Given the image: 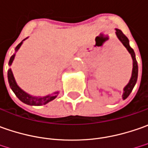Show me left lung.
<instances>
[{
	"mask_svg": "<svg viewBox=\"0 0 148 148\" xmlns=\"http://www.w3.org/2000/svg\"><path fill=\"white\" fill-rule=\"evenodd\" d=\"M115 34L117 36L118 39L120 40V42H122V44L125 46V47L128 51L130 52L131 55V57L133 59V70H132V76H131V79H130L129 84H127L124 88V92L122 95V97L123 99H126L130 94L131 93L133 88H134L136 82H137V79H138V63H137V60H136V57H135V53L134 51V50L130 47V42H129V39L128 38L125 36L124 33H122V31L120 29H115Z\"/></svg>",
	"mask_w": 148,
	"mask_h": 148,
	"instance_id": "left-lung-1",
	"label": "left lung"
}]
</instances>
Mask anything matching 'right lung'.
I'll return each instance as SVG.
<instances>
[{"mask_svg": "<svg viewBox=\"0 0 148 148\" xmlns=\"http://www.w3.org/2000/svg\"><path fill=\"white\" fill-rule=\"evenodd\" d=\"M25 39H23V41L15 47V51H17L19 49V47H21V45L23 44V42ZM14 56H15V54H14L13 56L10 57V61H9V65L12 64ZM7 75L8 81H9V84H10V88L12 89L14 93L16 95V97H18V99L20 100L22 102L25 103V104L30 105V106H42V105H45L55 99L57 97V95L59 94V92H55L53 93L47 95V96H45V97H33L31 95L28 94L27 92H25L23 90H22L18 87V84H16V81L14 79V77L13 73L11 71V69H10L8 70Z\"/></svg>", "mask_w": 148, "mask_h": 148, "instance_id": "add662e5", "label": "right lung"}]
</instances>
